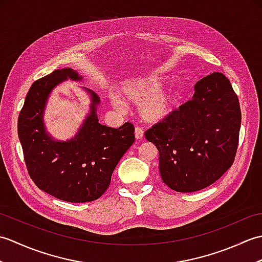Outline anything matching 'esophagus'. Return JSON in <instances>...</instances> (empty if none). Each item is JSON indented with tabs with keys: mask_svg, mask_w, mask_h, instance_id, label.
<instances>
[{
	"mask_svg": "<svg viewBox=\"0 0 262 262\" xmlns=\"http://www.w3.org/2000/svg\"><path fill=\"white\" fill-rule=\"evenodd\" d=\"M135 137H136V140H142V138L144 137V132L142 128H140V127L135 128Z\"/></svg>",
	"mask_w": 262,
	"mask_h": 262,
	"instance_id": "34e87169",
	"label": "esophagus"
}]
</instances>
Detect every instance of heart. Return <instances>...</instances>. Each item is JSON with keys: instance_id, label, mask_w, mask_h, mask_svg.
<instances>
[{"instance_id": "obj_1", "label": "heart", "mask_w": 262, "mask_h": 262, "mask_svg": "<svg viewBox=\"0 0 262 262\" xmlns=\"http://www.w3.org/2000/svg\"><path fill=\"white\" fill-rule=\"evenodd\" d=\"M159 80H143L133 82L119 92L120 98L128 104H140V116L146 122H159L168 116L176 103L172 91H158ZM116 108L121 109L122 102L118 98L111 99Z\"/></svg>"}]
</instances>
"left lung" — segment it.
Instances as JSON below:
<instances>
[{
    "label": "left lung",
    "instance_id": "8db88e82",
    "mask_svg": "<svg viewBox=\"0 0 262 262\" xmlns=\"http://www.w3.org/2000/svg\"><path fill=\"white\" fill-rule=\"evenodd\" d=\"M241 109L229 79L215 72L194 85L191 100L145 132L159 149L163 182L178 192L210 186L229 170L236 154Z\"/></svg>",
    "mask_w": 262,
    "mask_h": 262
}]
</instances>
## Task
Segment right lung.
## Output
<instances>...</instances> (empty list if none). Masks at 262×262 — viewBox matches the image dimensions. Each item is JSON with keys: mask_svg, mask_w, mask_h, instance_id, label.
<instances>
[{"mask_svg": "<svg viewBox=\"0 0 262 262\" xmlns=\"http://www.w3.org/2000/svg\"><path fill=\"white\" fill-rule=\"evenodd\" d=\"M68 79L81 81L82 76L62 69L32 83L19 115L18 135L28 173L40 190L69 203H88L108 189L116 165L135 141V128L130 122L117 129L100 124V98L85 89L91 96L90 114L77 134L66 142L53 140L43 110L53 89Z\"/></svg>", "mask_w": 262, "mask_h": 262, "instance_id": "right-lung-1", "label": "right lung"}]
</instances>
